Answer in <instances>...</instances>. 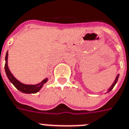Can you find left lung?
I'll return each mask as SVG.
<instances>
[{
    "instance_id": "8db88e82",
    "label": "left lung",
    "mask_w": 129,
    "mask_h": 129,
    "mask_svg": "<svg viewBox=\"0 0 129 129\" xmlns=\"http://www.w3.org/2000/svg\"><path fill=\"white\" fill-rule=\"evenodd\" d=\"M119 74H117V75L116 76V77H115V81L114 82H113V83H112V85L110 86V87L108 89V90H107V92H109L110 91H111V90L113 89V87H114V86L115 85V84L117 83V82L118 81V78H119Z\"/></svg>"
}]
</instances>
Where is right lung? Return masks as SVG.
<instances>
[{"mask_svg":"<svg viewBox=\"0 0 129 129\" xmlns=\"http://www.w3.org/2000/svg\"><path fill=\"white\" fill-rule=\"evenodd\" d=\"M8 51L6 52V57H5V66H4V70L6 72V76L9 81L12 83L14 86L16 87L18 90L23 93L25 94H35V93L38 92L40 91V90L42 88L43 85L48 81V78H45L44 79L41 81V83L36 84V85H27L24 83H21L19 81H18L10 71L8 66Z\"/></svg>","mask_w":129,"mask_h":129,"instance_id":"right-lung-1","label":"right lung"}]
</instances>
